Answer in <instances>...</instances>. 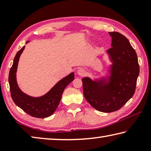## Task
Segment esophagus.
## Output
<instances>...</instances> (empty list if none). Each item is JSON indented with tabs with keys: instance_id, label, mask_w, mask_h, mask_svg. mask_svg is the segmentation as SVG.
I'll list each match as a JSON object with an SVG mask.
<instances>
[{
	"instance_id": "esophagus-1",
	"label": "esophagus",
	"mask_w": 151,
	"mask_h": 151,
	"mask_svg": "<svg viewBox=\"0 0 151 151\" xmlns=\"http://www.w3.org/2000/svg\"><path fill=\"white\" fill-rule=\"evenodd\" d=\"M77 74L79 76H84L85 75V70L83 68H79L77 70Z\"/></svg>"
}]
</instances>
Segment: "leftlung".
Returning <instances> with one entry per match:
<instances>
[{
    "label": "left lung",
    "mask_w": 151,
    "mask_h": 151,
    "mask_svg": "<svg viewBox=\"0 0 151 151\" xmlns=\"http://www.w3.org/2000/svg\"><path fill=\"white\" fill-rule=\"evenodd\" d=\"M111 48L106 51L112 61L108 79H82L83 94L91 105L103 112L118 111L133 96L139 75L137 53L129 40L118 32H109Z\"/></svg>",
    "instance_id": "8db88e82"
}]
</instances>
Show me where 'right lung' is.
<instances>
[{"mask_svg": "<svg viewBox=\"0 0 151 151\" xmlns=\"http://www.w3.org/2000/svg\"><path fill=\"white\" fill-rule=\"evenodd\" d=\"M24 47L25 46L17 52L9 72V83L11 97L14 103L29 115L37 118H46L52 115L57 109L63 91L74 80L75 74L72 73L61 79L45 95L40 97L27 95L19 88L16 78L18 63Z\"/></svg>", "mask_w": 151, "mask_h": 151, "instance_id": "right-lung-1", "label": "right lung"}]
</instances>
